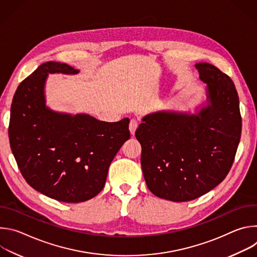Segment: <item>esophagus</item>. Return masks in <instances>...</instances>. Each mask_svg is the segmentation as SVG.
Listing matches in <instances>:
<instances>
[{"label":"esophagus","instance_id":"obj_1","mask_svg":"<svg viewBox=\"0 0 257 257\" xmlns=\"http://www.w3.org/2000/svg\"><path fill=\"white\" fill-rule=\"evenodd\" d=\"M137 127H138V122H137L135 119H132V120L130 121V124H129V130H130V133H131L132 135L135 134V131H136Z\"/></svg>","mask_w":257,"mask_h":257}]
</instances>
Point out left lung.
Instances as JSON below:
<instances>
[{"instance_id": "1", "label": "left lung", "mask_w": 257, "mask_h": 257, "mask_svg": "<svg viewBox=\"0 0 257 257\" xmlns=\"http://www.w3.org/2000/svg\"><path fill=\"white\" fill-rule=\"evenodd\" d=\"M207 84V105L196 115L157 112L135 132L149 189L175 202L190 201L223 182L241 137L239 97L232 79L208 63L195 65Z\"/></svg>"}]
</instances>
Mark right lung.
Wrapping results in <instances>:
<instances>
[{"instance_id": "1", "label": "right lung", "mask_w": 257, "mask_h": 257, "mask_svg": "<svg viewBox=\"0 0 257 257\" xmlns=\"http://www.w3.org/2000/svg\"><path fill=\"white\" fill-rule=\"evenodd\" d=\"M78 72L64 63L42 64L17 87L8 129L11 150L25 181L42 194L69 203L88 200L102 190L109 165L130 138L128 118L108 123L46 106L44 88L49 73Z\"/></svg>"}]
</instances>
